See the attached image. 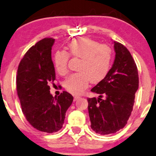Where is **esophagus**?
Instances as JSON below:
<instances>
[{
	"label": "esophagus",
	"mask_w": 156,
	"mask_h": 156,
	"mask_svg": "<svg viewBox=\"0 0 156 156\" xmlns=\"http://www.w3.org/2000/svg\"><path fill=\"white\" fill-rule=\"evenodd\" d=\"M79 98H80V97H79V96H74V101H76Z\"/></svg>",
	"instance_id": "34e87169"
}]
</instances>
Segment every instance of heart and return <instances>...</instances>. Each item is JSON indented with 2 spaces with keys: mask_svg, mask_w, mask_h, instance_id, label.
<instances>
[{
  "mask_svg": "<svg viewBox=\"0 0 156 156\" xmlns=\"http://www.w3.org/2000/svg\"><path fill=\"white\" fill-rule=\"evenodd\" d=\"M67 49L68 53L58 50L53 56L54 68L60 75L67 73L69 55L80 58L79 72L70 75L64 83L67 92L80 94L87 87L90 81L98 83L108 74L112 62V49L110 46L100 44L90 38L82 37L69 42Z\"/></svg>",
  "mask_w": 156,
  "mask_h": 156,
  "instance_id": "b5f03b06",
  "label": "heart"
}]
</instances>
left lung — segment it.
Returning <instances> with one entry per match:
<instances>
[{
	"instance_id": "1",
	"label": "left lung",
	"mask_w": 156,
	"mask_h": 156,
	"mask_svg": "<svg viewBox=\"0 0 156 156\" xmlns=\"http://www.w3.org/2000/svg\"><path fill=\"white\" fill-rule=\"evenodd\" d=\"M114 48L112 68L91 90L100 96L87 99L91 128L100 135L115 133L125 126L139 85L137 66L130 51L117 41H114Z\"/></svg>"
}]
</instances>
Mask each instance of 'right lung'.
Returning <instances> with one entry per match:
<instances>
[{
	"instance_id": "obj_1",
	"label": "right lung",
	"mask_w": 156,
	"mask_h": 156,
	"mask_svg": "<svg viewBox=\"0 0 156 156\" xmlns=\"http://www.w3.org/2000/svg\"><path fill=\"white\" fill-rule=\"evenodd\" d=\"M55 39L45 38L31 46L18 67L16 88L22 112L36 130L47 133L62 129L73 97L64 91L54 98L49 84L56 80L51 59Z\"/></svg>"
}]
</instances>
